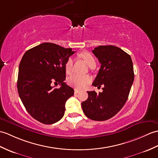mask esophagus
<instances>
[{
  "label": "esophagus",
  "instance_id": "34e87169",
  "mask_svg": "<svg viewBox=\"0 0 158 158\" xmlns=\"http://www.w3.org/2000/svg\"><path fill=\"white\" fill-rule=\"evenodd\" d=\"M79 92H80V91L79 90V89H75V94H78Z\"/></svg>",
  "mask_w": 158,
  "mask_h": 158
}]
</instances>
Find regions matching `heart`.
Returning <instances> with one entry per match:
<instances>
[{"label":"heart","mask_w":158,"mask_h":158,"mask_svg":"<svg viewBox=\"0 0 158 158\" xmlns=\"http://www.w3.org/2000/svg\"><path fill=\"white\" fill-rule=\"evenodd\" d=\"M80 57L86 62L87 65L91 67L94 65H96V60L95 58L90 52H83L79 54ZM73 60L72 58H69L65 63V71L67 74H70L73 71ZM91 81V77L88 75H81L79 74H73L68 79V83L70 85L77 89H82L86 87Z\"/></svg>","instance_id":"obj_1"}]
</instances>
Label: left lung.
Masks as SVG:
<instances>
[{
  "label": "left lung",
  "mask_w": 158,
  "mask_h": 158,
  "mask_svg": "<svg viewBox=\"0 0 158 158\" xmlns=\"http://www.w3.org/2000/svg\"><path fill=\"white\" fill-rule=\"evenodd\" d=\"M101 67L92 85L103 91H87L81 103L83 111L91 120L104 121L112 118L124 106L134 81L133 65L129 54L114 46H99L92 50Z\"/></svg>",
  "instance_id": "left-lung-1"
}]
</instances>
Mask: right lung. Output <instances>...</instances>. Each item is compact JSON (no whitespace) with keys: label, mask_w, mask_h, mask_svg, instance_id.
Here are the masks:
<instances>
[{"label":"right lung","mask_w":158,"mask_h":158,"mask_svg":"<svg viewBox=\"0 0 158 158\" xmlns=\"http://www.w3.org/2000/svg\"><path fill=\"white\" fill-rule=\"evenodd\" d=\"M75 53L49 42L25 52L19 67L17 89L22 103L34 119L45 124L59 121L64 114L65 103L74 89L64 82L65 63ZM60 84L54 88L52 82Z\"/></svg>","instance_id":"1"}]
</instances>
